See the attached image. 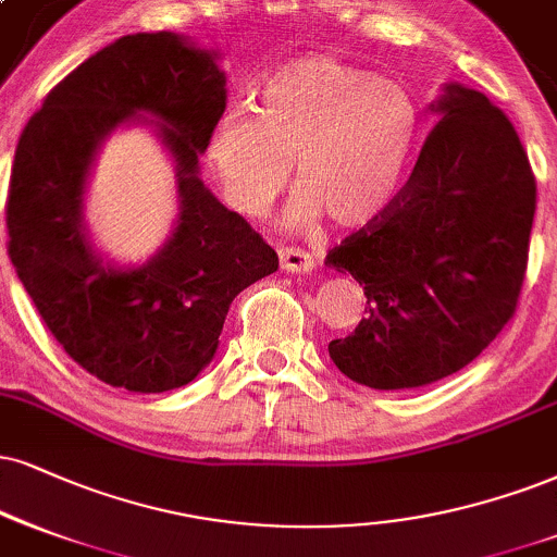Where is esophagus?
<instances>
[{
  "label": "esophagus",
  "instance_id": "1",
  "mask_svg": "<svg viewBox=\"0 0 557 557\" xmlns=\"http://www.w3.org/2000/svg\"><path fill=\"white\" fill-rule=\"evenodd\" d=\"M278 258L286 273H310L314 268V258L307 250H299V247H281Z\"/></svg>",
  "mask_w": 557,
  "mask_h": 557
}]
</instances>
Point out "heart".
<instances>
[{"label": "heart", "mask_w": 557, "mask_h": 557, "mask_svg": "<svg viewBox=\"0 0 557 557\" xmlns=\"http://www.w3.org/2000/svg\"><path fill=\"white\" fill-rule=\"evenodd\" d=\"M421 134L408 85L327 53L286 61L258 85L256 113L232 108L216 121L206 162L232 209L263 216L289 183V219L359 230L400 194Z\"/></svg>", "instance_id": "1"}]
</instances>
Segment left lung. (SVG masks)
<instances>
[{
    "label": "left lung",
    "mask_w": 557,
    "mask_h": 557,
    "mask_svg": "<svg viewBox=\"0 0 557 557\" xmlns=\"http://www.w3.org/2000/svg\"><path fill=\"white\" fill-rule=\"evenodd\" d=\"M408 183L376 222L327 252L367 294V318L327 351L372 389L423 387L483 354L517 310L537 206L511 121L446 85Z\"/></svg>",
    "instance_id": "left-lung-1"
}]
</instances>
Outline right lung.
I'll return each instance as SVG.
<instances>
[{
	"mask_svg": "<svg viewBox=\"0 0 557 557\" xmlns=\"http://www.w3.org/2000/svg\"><path fill=\"white\" fill-rule=\"evenodd\" d=\"M216 59L168 30L123 36L61 79L17 141L7 196L17 278L61 348L128 393L194 382L232 299L278 268L276 250L198 177L226 108ZM141 114L174 157L178 222L147 264L126 269L91 247L84 190L101 141Z\"/></svg>",
	"mask_w": 557,
	"mask_h": 557,
	"instance_id": "right-lung-1",
	"label": "right lung"
}]
</instances>
